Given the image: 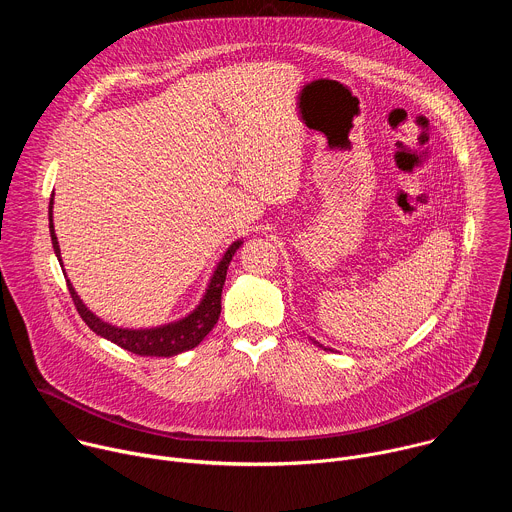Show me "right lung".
Masks as SVG:
<instances>
[{"instance_id":"1","label":"right lung","mask_w":512,"mask_h":512,"mask_svg":"<svg viewBox=\"0 0 512 512\" xmlns=\"http://www.w3.org/2000/svg\"><path fill=\"white\" fill-rule=\"evenodd\" d=\"M54 196V194H52ZM48 216H50V237H52V245H54V253L60 261V249H58V241L54 235V225H52V198H50V206H48ZM241 247V241L233 243L229 247V251L225 253L223 261L218 263L210 285L206 289V296L202 300V304L184 320L162 326V328H152V330H127V328H117L111 326L107 322H101L93 312H89L85 308V304L79 300L77 291L72 289L70 281H66L70 298L75 302L77 312L81 314V318L85 320V324L99 336L115 342L117 346L139 354V356H174L180 354L184 350H190L194 346L200 344V340L214 328L218 316H221V294H223V285L227 279V269L229 263L233 259V255L237 253V249Z\"/></svg>"}]
</instances>
